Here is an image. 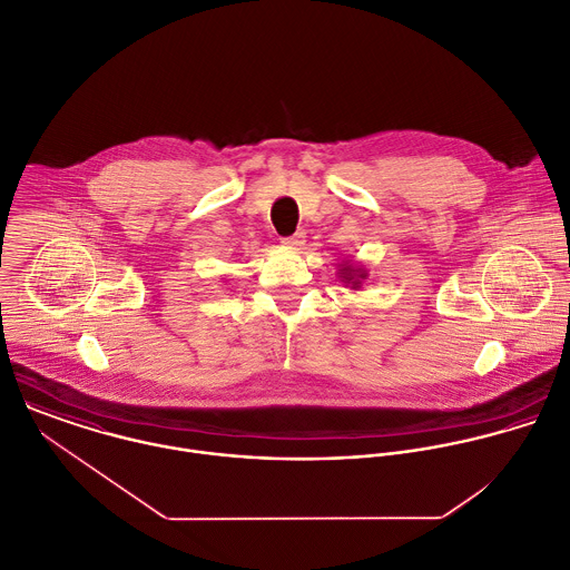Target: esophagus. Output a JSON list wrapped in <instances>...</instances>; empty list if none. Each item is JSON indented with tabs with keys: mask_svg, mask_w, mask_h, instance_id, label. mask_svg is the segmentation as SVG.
Segmentation results:
<instances>
[{
	"mask_svg": "<svg viewBox=\"0 0 570 570\" xmlns=\"http://www.w3.org/2000/svg\"><path fill=\"white\" fill-rule=\"evenodd\" d=\"M281 244L285 245V247H289V249H301V247L305 245V233H296V235H292V237H285Z\"/></svg>",
	"mask_w": 570,
	"mask_h": 570,
	"instance_id": "1",
	"label": "esophagus"
}]
</instances>
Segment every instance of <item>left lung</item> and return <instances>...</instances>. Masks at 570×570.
Here are the masks:
<instances>
[{
	"label": "left lung",
	"mask_w": 570,
	"mask_h": 570,
	"mask_svg": "<svg viewBox=\"0 0 570 570\" xmlns=\"http://www.w3.org/2000/svg\"><path fill=\"white\" fill-rule=\"evenodd\" d=\"M337 276H340L342 285H346V287H351V289L357 292V289L362 287V283L368 278V269L362 267V265L351 263L348 258H344V261L340 263V267H337Z\"/></svg>",
	"instance_id": "left-lung-1"
}]
</instances>
